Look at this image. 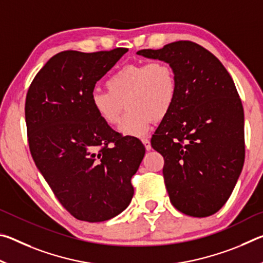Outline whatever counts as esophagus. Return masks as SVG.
<instances>
[{
	"label": "esophagus",
	"mask_w": 263,
	"mask_h": 263,
	"mask_svg": "<svg viewBox=\"0 0 263 263\" xmlns=\"http://www.w3.org/2000/svg\"><path fill=\"white\" fill-rule=\"evenodd\" d=\"M141 141H142V144H144L145 148L147 149V151H151V148H152V146H151V141L147 139V138H142Z\"/></svg>",
	"instance_id": "34e87169"
}]
</instances>
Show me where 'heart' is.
I'll list each match as a JSON object with an SVG mask.
<instances>
[{
	"label": "heart",
	"instance_id": "1",
	"mask_svg": "<svg viewBox=\"0 0 263 263\" xmlns=\"http://www.w3.org/2000/svg\"><path fill=\"white\" fill-rule=\"evenodd\" d=\"M105 86L108 90L91 91L92 110L105 124L115 126L126 106L119 131L132 137L145 136L154 119L171 112L179 89L174 68L162 60L124 66L106 80Z\"/></svg>",
	"mask_w": 263,
	"mask_h": 263
}]
</instances>
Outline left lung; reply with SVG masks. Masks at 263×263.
I'll return each mask as SVG.
<instances>
[{
	"label": "left lung",
	"instance_id": "8db88e82",
	"mask_svg": "<svg viewBox=\"0 0 263 263\" xmlns=\"http://www.w3.org/2000/svg\"><path fill=\"white\" fill-rule=\"evenodd\" d=\"M137 54L167 61L176 74L175 104L151 140L164 159L171 202L186 216H211L228 202L245 161L243 108L233 80L211 52L189 41Z\"/></svg>",
	"mask_w": 263,
	"mask_h": 263
}]
</instances>
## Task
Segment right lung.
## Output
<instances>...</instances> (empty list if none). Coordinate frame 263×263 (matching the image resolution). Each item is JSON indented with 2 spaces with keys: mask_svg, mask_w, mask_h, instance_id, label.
<instances>
[{
  "mask_svg": "<svg viewBox=\"0 0 263 263\" xmlns=\"http://www.w3.org/2000/svg\"><path fill=\"white\" fill-rule=\"evenodd\" d=\"M127 51L58 53L26 94L31 155L58 201L79 220L111 219L125 210L135 193L131 179L144 145L114 131L90 104L96 82Z\"/></svg>",
  "mask_w": 263,
  "mask_h": 263,
  "instance_id": "add662e5",
  "label": "right lung"
}]
</instances>
